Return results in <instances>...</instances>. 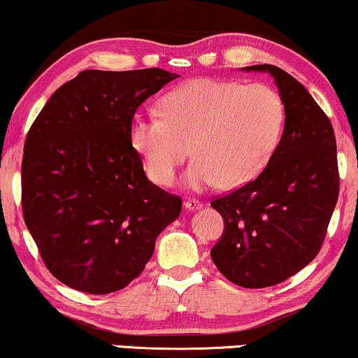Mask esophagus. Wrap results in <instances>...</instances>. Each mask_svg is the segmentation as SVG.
Returning a JSON list of instances; mask_svg holds the SVG:
<instances>
[{
  "instance_id": "esophagus-1",
  "label": "esophagus",
  "mask_w": 358,
  "mask_h": 358,
  "mask_svg": "<svg viewBox=\"0 0 358 358\" xmlns=\"http://www.w3.org/2000/svg\"><path fill=\"white\" fill-rule=\"evenodd\" d=\"M185 207L188 210H197L202 207V202L197 199H185Z\"/></svg>"
}]
</instances>
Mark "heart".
<instances>
[{
    "mask_svg": "<svg viewBox=\"0 0 358 358\" xmlns=\"http://www.w3.org/2000/svg\"><path fill=\"white\" fill-rule=\"evenodd\" d=\"M159 112L136 115L130 141L154 183L170 186L191 154V189L248 183L265 169L285 128V104L266 83L194 78L173 88Z\"/></svg>",
    "mask_w": 358,
    "mask_h": 358,
    "instance_id": "heart-1",
    "label": "heart"
}]
</instances>
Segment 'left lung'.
Returning a JSON list of instances; mask_svg holds the SVG:
<instances>
[{
	"mask_svg": "<svg viewBox=\"0 0 358 358\" xmlns=\"http://www.w3.org/2000/svg\"><path fill=\"white\" fill-rule=\"evenodd\" d=\"M244 71L275 78L285 130L257 177L212 199L225 230L210 255L227 280L259 289L287 280L317 257L338 202L339 170L331 122L303 85L270 64Z\"/></svg>",
	"mask_w": 358,
	"mask_h": 358,
	"instance_id": "8db88e82",
	"label": "left lung"
}]
</instances>
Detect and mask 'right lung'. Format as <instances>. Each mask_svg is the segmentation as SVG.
<instances>
[{
  "label": "right lung",
  "instance_id": "1",
  "mask_svg": "<svg viewBox=\"0 0 358 358\" xmlns=\"http://www.w3.org/2000/svg\"><path fill=\"white\" fill-rule=\"evenodd\" d=\"M162 69L83 71L57 88L27 133L22 212L55 278L88 294L145 270L181 197L146 178L130 141L136 109L177 78Z\"/></svg>",
  "mask_w": 358,
  "mask_h": 358
}]
</instances>
